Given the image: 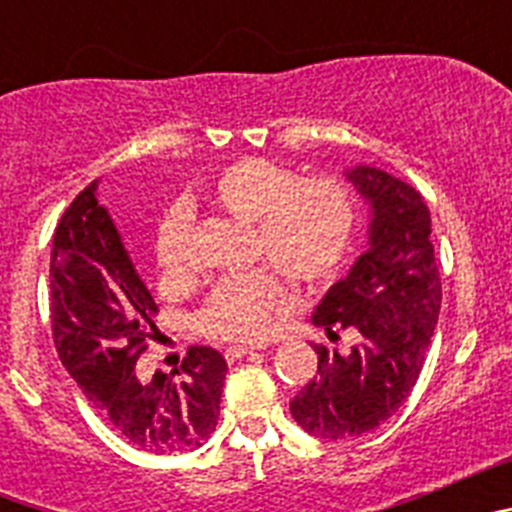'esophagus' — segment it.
Masks as SVG:
<instances>
[{"label":"esophagus","instance_id":"obj_1","mask_svg":"<svg viewBox=\"0 0 512 512\" xmlns=\"http://www.w3.org/2000/svg\"><path fill=\"white\" fill-rule=\"evenodd\" d=\"M261 348H266V346H261V343H233V346L225 348V359L235 361L246 354H253V351H261Z\"/></svg>","mask_w":512,"mask_h":512}]
</instances>
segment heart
<instances>
[{"label":"heart","instance_id":"heart-1","mask_svg":"<svg viewBox=\"0 0 512 512\" xmlns=\"http://www.w3.org/2000/svg\"><path fill=\"white\" fill-rule=\"evenodd\" d=\"M202 200L251 223L248 261L266 264L223 279L200 310V330L215 341H261L292 302L285 277L315 287L338 274L356 230L354 192L333 176H302L271 158L248 156L212 174ZM194 215L174 205L158 223L156 261L166 282L194 277Z\"/></svg>","mask_w":512,"mask_h":512}]
</instances>
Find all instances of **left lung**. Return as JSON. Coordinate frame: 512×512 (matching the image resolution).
<instances>
[{"mask_svg": "<svg viewBox=\"0 0 512 512\" xmlns=\"http://www.w3.org/2000/svg\"><path fill=\"white\" fill-rule=\"evenodd\" d=\"M348 179L372 202L369 248L348 277L330 287L312 323L330 341L351 330V351L315 343L318 372L289 402L310 436H364L410 397L441 312V274L431 212L418 189L387 171L356 166Z\"/></svg>", "mask_w": 512, "mask_h": 512, "instance_id": "8db88e82", "label": "left lung"}]
</instances>
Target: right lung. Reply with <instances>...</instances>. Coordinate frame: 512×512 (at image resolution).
<instances>
[{
  "instance_id": "1",
  "label": "right lung",
  "mask_w": 512,
  "mask_h": 512,
  "mask_svg": "<svg viewBox=\"0 0 512 512\" xmlns=\"http://www.w3.org/2000/svg\"><path fill=\"white\" fill-rule=\"evenodd\" d=\"M97 184L63 212L51 253V328L58 359L122 438L151 454H182L210 438L228 364L215 348L189 346L174 374L135 377L156 338V302L140 282Z\"/></svg>"
}]
</instances>
